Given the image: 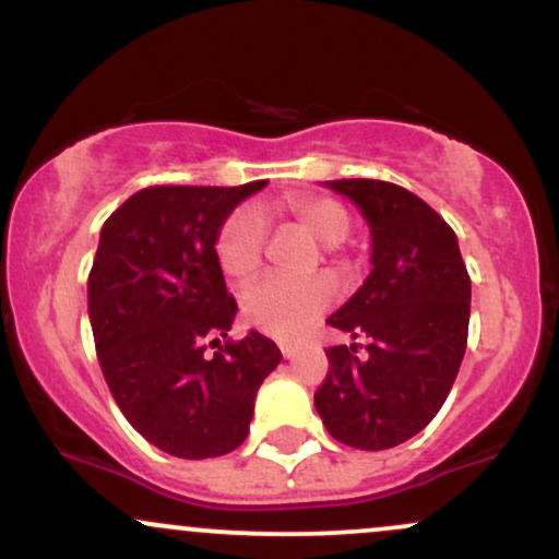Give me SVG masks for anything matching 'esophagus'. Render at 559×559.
Returning <instances> with one entry per match:
<instances>
[{
	"instance_id": "esophagus-1",
	"label": "esophagus",
	"mask_w": 559,
	"mask_h": 559,
	"mask_svg": "<svg viewBox=\"0 0 559 559\" xmlns=\"http://www.w3.org/2000/svg\"><path fill=\"white\" fill-rule=\"evenodd\" d=\"M278 349H281V355L286 357V360H292V357H297V352H299V344L288 342V338H281V342H278Z\"/></svg>"
}]
</instances>
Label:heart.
<instances>
[{
	"mask_svg": "<svg viewBox=\"0 0 559 559\" xmlns=\"http://www.w3.org/2000/svg\"><path fill=\"white\" fill-rule=\"evenodd\" d=\"M292 215L297 217L299 226L310 230L323 247H338L349 236L352 221L344 204L329 197H305L292 204ZM267 221L258 204H243L234 215L223 223L217 234V262L223 273L230 278H249L262 262V249H265ZM336 297V288L329 278L288 281L278 275L260 278L243 292L241 310L243 318L254 329L271 333L278 338L299 336L301 331L310 329L316 318Z\"/></svg>",
	"mask_w": 559,
	"mask_h": 559,
	"instance_id": "heart-1",
	"label": "heart"
}]
</instances>
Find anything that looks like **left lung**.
<instances>
[{
  "mask_svg": "<svg viewBox=\"0 0 559 559\" xmlns=\"http://www.w3.org/2000/svg\"><path fill=\"white\" fill-rule=\"evenodd\" d=\"M325 186L368 221L373 271L329 318L365 352L325 349L316 409L333 439L378 452L420 433L444 404L467 346L471 275L454 230L413 191L370 178Z\"/></svg>",
  "mask_w": 559,
  "mask_h": 559,
  "instance_id": "left-lung-1",
  "label": "left lung"
}]
</instances>
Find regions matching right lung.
<instances>
[{
	"label": "right lung",
	"instance_id": "1",
	"mask_svg": "<svg viewBox=\"0 0 559 559\" xmlns=\"http://www.w3.org/2000/svg\"><path fill=\"white\" fill-rule=\"evenodd\" d=\"M262 186H150L102 226L88 273L96 357L126 420L173 457L234 452L260 383L281 362L258 331L206 355L209 338L221 343L236 318L217 234Z\"/></svg>",
	"mask_w": 559,
	"mask_h": 559
}]
</instances>
